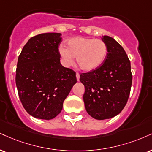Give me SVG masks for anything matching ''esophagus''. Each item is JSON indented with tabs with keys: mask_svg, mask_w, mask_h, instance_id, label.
<instances>
[{
	"mask_svg": "<svg viewBox=\"0 0 152 152\" xmlns=\"http://www.w3.org/2000/svg\"><path fill=\"white\" fill-rule=\"evenodd\" d=\"M76 78H77V81H79V78H80V75H79V74H78V73H76Z\"/></svg>",
	"mask_w": 152,
	"mask_h": 152,
	"instance_id": "esophagus-1",
	"label": "esophagus"
}]
</instances>
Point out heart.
Wrapping results in <instances>:
<instances>
[{"label":"heart","instance_id":"heart-1","mask_svg":"<svg viewBox=\"0 0 152 152\" xmlns=\"http://www.w3.org/2000/svg\"><path fill=\"white\" fill-rule=\"evenodd\" d=\"M67 47L60 46L59 54L62 62L69 66L76 56L78 66L85 71H94L105 61L107 54V47L101 39L76 37L69 39Z\"/></svg>","mask_w":152,"mask_h":152}]
</instances>
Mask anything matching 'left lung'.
<instances>
[{"label": "left lung", "instance_id": "1", "mask_svg": "<svg viewBox=\"0 0 152 152\" xmlns=\"http://www.w3.org/2000/svg\"><path fill=\"white\" fill-rule=\"evenodd\" d=\"M102 40L107 47L105 61L98 69L80 74L85 86L86 110L96 120L112 118L121 112L132 81L130 61L122 47L109 36H103Z\"/></svg>", "mask_w": 152, "mask_h": 152}]
</instances>
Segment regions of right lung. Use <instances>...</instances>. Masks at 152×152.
<instances>
[{
  "mask_svg": "<svg viewBox=\"0 0 152 152\" xmlns=\"http://www.w3.org/2000/svg\"><path fill=\"white\" fill-rule=\"evenodd\" d=\"M61 35L49 32L32 37L18 57V95L24 108L34 118L51 120L58 115L77 81L76 72L60 63Z\"/></svg>",
  "mask_w": 152,
  "mask_h": 152,
  "instance_id": "obj_1",
  "label": "right lung"
}]
</instances>
